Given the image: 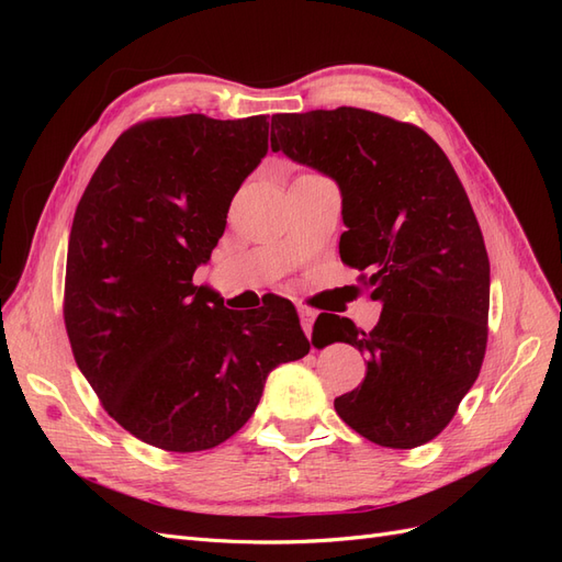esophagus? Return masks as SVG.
<instances>
[{
    "label": "esophagus",
    "mask_w": 562,
    "mask_h": 562,
    "mask_svg": "<svg viewBox=\"0 0 562 562\" xmlns=\"http://www.w3.org/2000/svg\"><path fill=\"white\" fill-rule=\"evenodd\" d=\"M300 321H302V330L307 333V337H312V328H314V321H316V312L310 307H300Z\"/></svg>",
    "instance_id": "obj_1"
}]
</instances>
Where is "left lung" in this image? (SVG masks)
Returning <instances> with one entry per match:
<instances>
[{"mask_svg": "<svg viewBox=\"0 0 562 562\" xmlns=\"http://www.w3.org/2000/svg\"><path fill=\"white\" fill-rule=\"evenodd\" d=\"M271 149L337 182L339 258L368 271L361 281L382 302L370 333L326 314L323 345L368 356L361 386L335 398L337 415L384 448L429 443L479 378L487 345L490 260L452 164L422 128L359 108L274 114Z\"/></svg>", "mask_w": 562, "mask_h": 562, "instance_id": "1", "label": "left lung"}]
</instances>
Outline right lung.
Returning <instances> with one entry per match:
<instances>
[{
    "mask_svg": "<svg viewBox=\"0 0 562 562\" xmlns=\"http://www.w3.org/2000/svg\"><path fill=\"white\" fill-rule=\"evenodd\" d=\"M267 140L265 114L149 119L119 135L77 206L67 337L108 415L147 446L225 443L255 413L269 372L312 349L288 300L246 314L192 283Z\"/></svg>",
    "mask_w": 562,
    "mask_h": 562,
    "instance_id": "1",
    "label": "right lung"
}]
</instances>
